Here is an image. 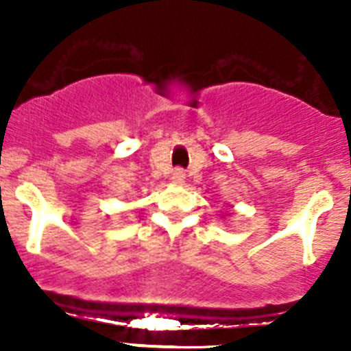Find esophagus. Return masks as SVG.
Instances as JSON below:
<instances>
[{
	"label": "esophagus",
	"mask_w": 351,
	"mask_h": 351,
	"mask_svg": "<svg viewBox=\"0 0 351 351\" xmlns=\"http://www.w3.org/2000/svg\"><path fill=\"white\" fill-rule=\"evenodd\" d=\"M172 182L173 184H182V182H184V179H186V173H184V170H181V169H176L172 172Z\"/></svg>",
	"instance_id": "esophagus-1"
}]
</instances>
